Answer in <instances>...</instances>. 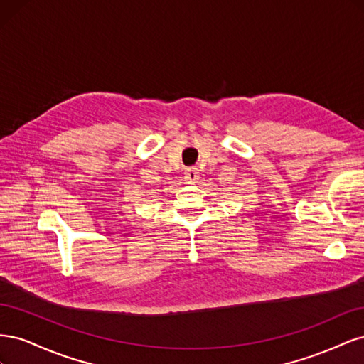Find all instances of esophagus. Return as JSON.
<instances>
[{"mask_svg":"<svg viewBox=\"0 0 364 364\" xmlns=\"http://www.w3.org/2000/svg\"><path fill=\"white\" fill-rule=\"evenodd\" d=\"M185 181L186 182H196V181H199V176H200V173H199V170H197L196 167H188V168H185Z\"/></svg>","mask_w":364,"mask_h":364,"instance_id":"34e87169","label":"esophagus"}]
</instances>
